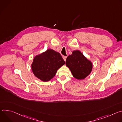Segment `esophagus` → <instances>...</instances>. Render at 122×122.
<instances>
[{
  "mask_svg": "<svg viewBox=\"0 0 122 122\" xmlns=\"http://www.w3.org/2000/svg\"><path fill=\"white\" fill-rule=\"evenodd\" d=\"M62 58H63V59L64 61H66V60L67 57H66V56H63V57H62Z\"/></svg>",
  "mask_w": 122,
  "mask_h": 122,
  "instance_id": "1",
  "label": "esophagus"
}]
</instances>
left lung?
<instances>
[{"label": "left lung", "mask_w": 122, "mask_h": 122, "mask_svg": "<svg viewBox=\"0 0 122 122\" xmlns=\"http://www.w3.org/2000/svg\"><path fill=\"white\" fill-rule=\"evenodd\" d=\"M65 62L73 76L78 80L84 79L92 71V62L79 50L73 51L72 54L67 58Z\"/></svg>", "instance_id": "1"}]
</instances>
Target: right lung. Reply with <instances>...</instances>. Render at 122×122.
Segmentation results:
<instances>
[{"label": "right lung", "instance_id": "right-lung-1", "mask_svg": "<svg viewBox=\"0 0 122 122\" xmlns=\"http://www.w3.org/2000/svg\"><path fill=\"white\" fill-rule=\"evenodd\" d=\"M64 64L59 52L49 49L34 58L31 69L36 77L46 82L53 78L57 70Z\"/></svg>", "mask_w": 122, "mask_h": 122}]
</instances>
